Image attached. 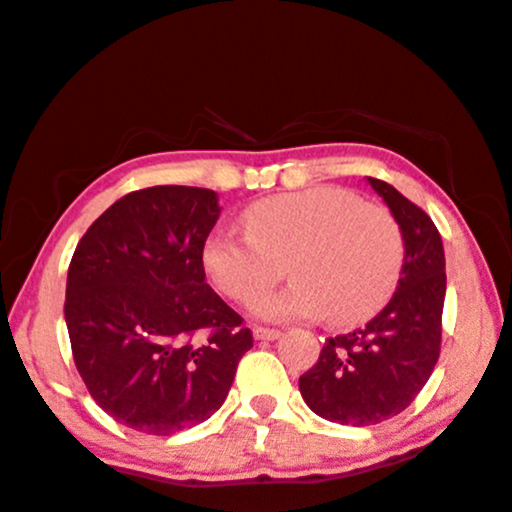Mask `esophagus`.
Returning a JSON list of instances; mask_svg holds the SVG:
<instances>
[{
    "label": "esophagus",
    "instance_id": "34e87169",
    "mask_svg": "<svg viewBox=\"0 0 512 512\" xmlns=\"http://www.w3.org/2000/svg\"><path fill=\"white\" fill-rule=\"evenodd\" d=\"M252 334H255V339H260V342H274V339L281 337V332L272 330V327H255Z\"/></svg>",
    "mask_w": 512,
    "mask_h": 512
}]
</instances>
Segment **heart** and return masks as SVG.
I'll return each instance as SVG.
<instances>
[{"label":"heart","instance_id":"b5f03b06","mask_svg":"<svg viewBox=\"0 0 512 512\" xmlns=\"http://www.w3.org/2000/svg\"><path fill=\"white\" fill-rule=\"evenodd\" d=\"M245 226L214 228L202 264L223 296L243 303L275 283L289 259L297 281L252 301L267 320L325 315L330 325H354L392 296L402 276L397 219L344 187L264 197L245 209Z\"/></svg>","mask_w":512,"mask_h":512}]
</instances>
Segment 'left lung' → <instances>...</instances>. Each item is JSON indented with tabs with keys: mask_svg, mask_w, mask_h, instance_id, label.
Segmentation results:
<instances>
[{
	"mask_svg": "<svg viewBox=\"0 0 512 512\" xmlns=\"http://www.w3.org/2000/svg\"><path fill=\"white\" fill-rule=\"evenodd\" d=\"M404 236V267L390 303L366 327L330 337L298 387L310 409L344 426H373L402 414L440 356L445 252L436 223L392 185L368 178Z\"/></svg>",
	"mask_w": 512,
	"mask_h": 512,
	"instance_id": "8db88e82",
	"label": "left lung"
}]
</instances>
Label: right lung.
Instances as JSON below:
<instances>
[{
  "label": "right lung",
  "mask_w": 512,
  "mask_h": 512,
  "mask_svg": "<svg viewBox=\"0 0 512 512\" xmlns=\"http://www.w3.org/2000/svg\"><path fill=\"white\" fill-rule=\"evenodd\" d=\"M214 190L156 185L105 209L67 274L69 342L91 397L146 436L207 421L252 349L243 317L207 284L202 245L219 219Z\"/></svg>",
  "instance_id": "obj_1"
}]
</instances>
